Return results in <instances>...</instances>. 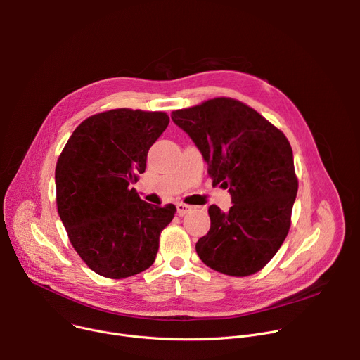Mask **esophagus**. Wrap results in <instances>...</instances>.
I'll return each mask as SVG.
<instances>
[{
	"mask_svg": "<svg viewBox=\"0 0 360 360\" xmlns=\"http://www.w3.org/2000/svg\"><path fill=\"white\" fill-rule=\"evenodd\" d=\"M191 209H193V207L188 205V204H184V202H178L176 204V212H178L179 216H185Z\"/></svg>",
	"mask_w": 360,
	"mask_h": 360,
	"instance_id": "obj_1",
	"label": "esophagus"
}]
</instances>
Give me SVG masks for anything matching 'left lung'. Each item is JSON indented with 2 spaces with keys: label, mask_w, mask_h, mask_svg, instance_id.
<instances>
[{
  "label": "left lung",
  "mask_w": 360,
  "mask_h": 360,
  "mask_svg": "<svg viewBox=\"0 0 360 360\" xmlns=\"http://www.w3.org/2000/svg\"><path fill=\"white\" fill-rule=\"evenodd\" d=\"M195 143L213 184L229 188L232 207H209L210 231L195 250L210 269L235 277L259 271L289 229L297 194L293 151L271 122L239 101L214 98L172 112Z\"/></svg>",
  "instance_id": "1"
}]
</instances>
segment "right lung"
Returning <instances> with one entry per match:
<instances>
[{"label":"right lung","instance_id":"add662e5","mask_svg":"<svg viewBox=\"0 0 360 360\" xmlns=\"http://www.w3.org/2000/svg\"><path fill=\"white\" fill-rule=\"evenodd\" d=\"M167 124L165 112L96 113L74 129L56 162L58 214L74 250L99 276L125 278L156 259L176 207L148 204L131 185Z\"/></svg>","mask_w":360,"mask_h":360}]
</instances>
